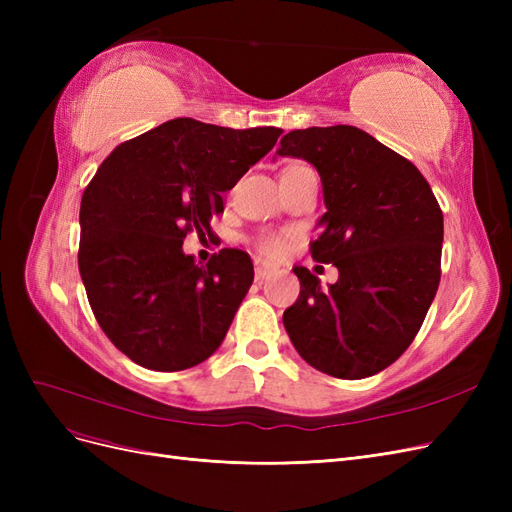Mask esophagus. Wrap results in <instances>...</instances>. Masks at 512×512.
Listing matches in <instances>:
<instances>
[{
	"label": "esophagus",
	"instance_id": "obj_1",
	"mask_svg": "<svg viewBox=\"0 0 512 512\" xmlns=\"http://www.w3.org/2000/svg\"><path fill=\"white\" fill-rule=\"evenodd\" d=\"M254 271H256V280L258 282L269 280V277L275 273V269L271 265H267V262H262V260L254 262Z\"/></svg>",
	"mask_w": 512,
	"mask_h": 512
}]
</instances>
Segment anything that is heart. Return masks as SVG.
<instances>
[{
  "mask_svg": "<svg viewBox=\"0 0 512 512\" xmlns=\"http://www.w3.org/2000/svg\"><path fill=\"white\" fill-rule=\"evenodd\" d=\"M258 247H260V252L265 254V256L277 258V256L284 254L286 243H284V239H280V237H265V239L258 241Z\"/></svg>",
  "mask_w": 512,
  "mask_h": 512,
  "instance_id": "1",
  "label": "heart"
}]
</instances>
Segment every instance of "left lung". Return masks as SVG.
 <instances>
[{"mask_svg":"<svg viewBox=\"0 0 512 512\" xmlns=\"http://www.w3.org/2000/svg\"><path fill=\"white\" fill-rule=\"evenodd\" d=\"M275 156L318 170L327 211L312 258L339 271L324 288L292 267L301 292L284 312L290 342L322 374L374 376L412 344L438 292V200L412 162L354 126L292 130Z\"/></svg>","mask_w":512,"mask_h":512,"instance_id":"1","label":"left lung"}]
</instances>
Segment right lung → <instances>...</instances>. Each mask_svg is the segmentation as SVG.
I'll return each instance as SVG.
<instances>
[{"instance_id":"obj_1","label":"right lung","mask_w":512,"mask_h":512,"mask_svg":"<svg viewBox=\"0 0 512 512\" xmlns=\"http://www.w3.org/2000/svg\"><path fill=\"white\" fill-rule=\"evenodd\" d=\"M282 132L179 117L121 143L100 164L81 200L79 271L102 331L134 363L181 371L224 342L254 265L241 250L196 265L183 239L209 230L224 211L222 192Z\"/></svg>"}]
</instances>
